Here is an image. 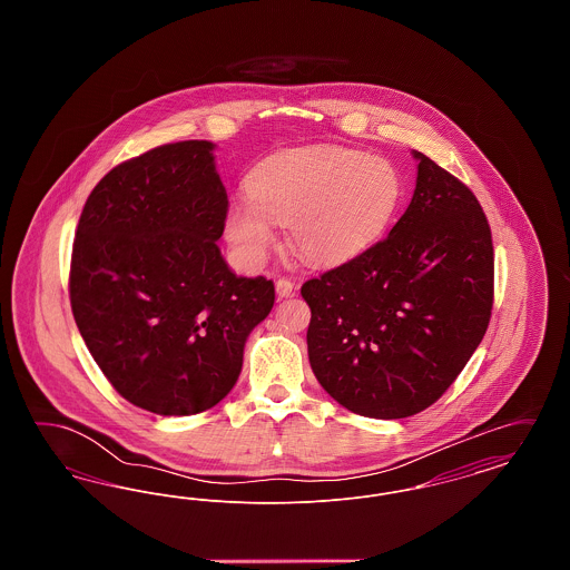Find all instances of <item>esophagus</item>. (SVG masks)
I'll use <instances>...</instances> for the list:
<instances>
[{
    "instance_id": "obj_1",
    "label": "esophagus",
    "mask_w": 570,
    "mask_h": 570,
    "mask_svg": "<svg viewBox=\"0 0 570 570\" xmlns=\"http://www.w3.org/2000/svg\"><path fill=\"white\" fill-rule=\"evenodd\" d=\"M275 293L279 298L293 297L295 295V284L291 279L282 277V279L275 282Z\"/></svg>"
}]
</instances>
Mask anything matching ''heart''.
Here are the masks:
<instances>
[{"label":"heart","instance_id":"1","mask_svg":"<svg viewBox=\"0 0 570 570\" xmlns=\"http://www.w3.org/2000/svg\"><path fill=\"white\" fill-rule=\"evenodd\" d=\"M249 200L224 217L226 242L245 267L272 249L273 222L288 244L316 265H342L379 244L404 200V179L386 158L348 147L284 151L256 164L245 181Z\"/></svg>","mask_w":570,"mask_h":570}]
</instances>
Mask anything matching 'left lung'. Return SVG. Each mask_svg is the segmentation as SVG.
Wrapping results in <instances>:
<instances>
[{
  "label": "left lung",
  "instance_id": "1",
  "mask_svg": "<svg viewBox=\"0 0 570 570\" xmlns=\"http://www.w3.org/2000/svg\"><path fill=\"white\" fill-rule=\"evenodd\" d=\"M412 156L416 188L389 237L301 286L314 376L372 419L432 406L479 348L493 305V245L476 196Z\"/></svg>",
  "mask_w": 570,
  "mask_h": 570
}]
</instances>
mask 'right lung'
Segmentation results:
<instances>
[{"mask_svg":"<svg viewBox=\"0 0 570 570\" xmlns=\"http://www.w3.org/2000/svg\"><path fill=\"white\" fill-rule=\"evenodd\" d=\"M209 140L115 166L82 207L70 303L115 391L163 416L216 406L275 301L272 279L230 272L217 239L228 196Z\"/></svg>","mask_w":570,"mask_h":570,"instance_id":"add662e5","label":"right lung"}]
</instances>
